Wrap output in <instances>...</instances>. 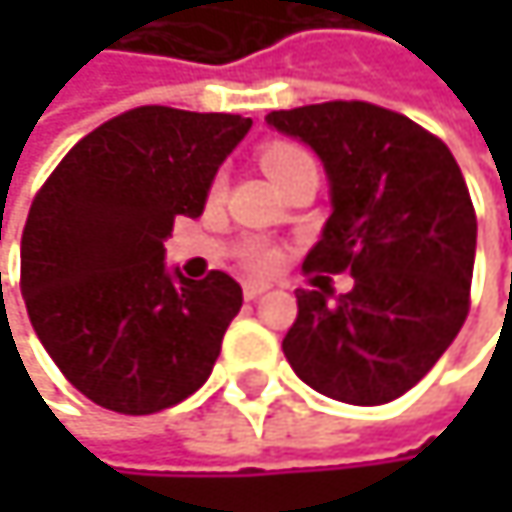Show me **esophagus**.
<instances>
[{"mask_svg":"<svg viewBox=\"0 0 512 512\" xmlns=\"http://www.w3.org/2000/svg\"><path fill=\"white\" fill-rule=\"evenodd\" d=\"M266 290H269V284H263V281H246V284H243V296H246L249 302L260 299Z\"/></svg>","mask_w":512,"mask_h":512,"instance_id":"1","label":"esophagus"}]
</instances>
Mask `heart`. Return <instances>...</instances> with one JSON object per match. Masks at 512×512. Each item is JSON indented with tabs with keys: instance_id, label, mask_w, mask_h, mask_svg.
I'll return each instance as SVG.
<instances>
[{
	"instance_id": "b5f03b06",
	"label": "heart",
	"mask_w": 512,
	"mask_h": 512,
	"mask_svg": "<svg viewBox=\"0 0 512 512\" xmlns=\"http://www.w3.org/2000/svg\"><path fill=\"white\" fill-rule=\"evenodd\" d=\"M311 159V154L293 142H269L260 148V165L266 168V174L278 183L284 180V174H290L299 162ZM213 192H222V177L213 183ZM243 260L252 272H269L275 263H278V252L266 243H249L246 252H243Z\"/></svg>"
}]
</instances>
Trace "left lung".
Wrapping results in <instances>:
<instances>
[{"label": "left lung", "instance_id": "1", "mask_svg": "<svg viewBox=\"0 0 512 512\" xmlns=\"http://www.w3.org/2000/svg\"><path fill=\"white\" fill-rule=\"evenodd\" d=\"M266 124L314 148L332 183V216L302 269L284 356L314 391L391 403L418 385L457 338L471 305L477 216L448 145L400 112L329 100L269 112ZM320 271H350L328 299Z\"/></svg>", "mask_w": 512, "mask_h": 512}]
</instances>
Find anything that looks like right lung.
Masks as SVG:
<instances>
[{"instance_id": "add662e5", "label": "right lung", "mask_w": 512, "mask_h": 512, "mask_svg": "<svg viewBox=\"0 0 512 512\" xmlns=\"http://www.w3.org/2000/svg\"><path fill=\"white\" fill-rule=\"evenodd\" d=\"M252 118L130 109L79 139L38 189L20 246V290L44 350L103 409L154 415L195 394L240 314L228 272H165L177 216H201L210 183Z\"/></svg>"}]
</instances>
